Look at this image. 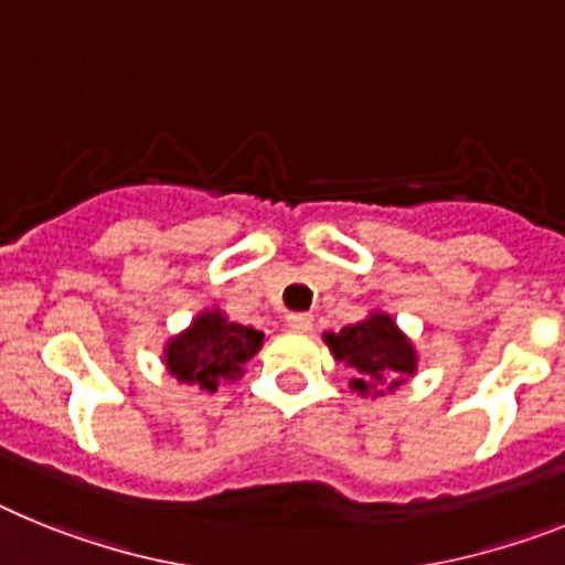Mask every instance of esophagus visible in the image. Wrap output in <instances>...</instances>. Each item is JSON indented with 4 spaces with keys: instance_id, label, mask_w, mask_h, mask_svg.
Returning a JSON list of instances; mask_svg holds the SVG:
<instances>
[{
    "instance_id": "obj_1",
    "label": "esophagus",
    "mask_w": 565,
    "mask_h": 565,
    "mask_svg": "<svg viewBox=\"0 0 565 565\" xmlns=\"http://www.w3.org/2000/svg\"><path fill=\"white\" fill-rule=\"evenodd\" d=\"M287 323L298 332H310L312 330V316H310V312H289Z\"/></svg>"
}]
</instances>
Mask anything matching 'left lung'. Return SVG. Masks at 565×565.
Listing matches in <instances>:
<instances>
[{
  "label": "left lung",
  "instance_id": "left-lung-1",
  "mask_svg": "<svg viewBox=\"0 0 565 565\" xmlns=\"http://www.w3.org/2000/svg\"><path fill=\"white\" fill-rule=\"evenodd\" d=\"M323 341L335 361L355 370L350 386L358 392H370L372 384H384V381L392 392L404 384V377L415 375V366H418L412 343L384 312H372L361 323L343 327L338 335L327 332Z\"/></svg>",
  "mask_w": 565,
  "mask_h": 565
}]
</instances>
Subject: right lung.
Masks as SVG:
<instances>
[{
  "instance_id": "1",
  "label": "right lung",
  "mask_w": 565,
  "mask_h": 565,
  "mask_svg": "<svg viewBox=\"0 0 565 565\" xmlns=\"http://www.w3.org/2000/svg\"><path fill=\"white\" fill-rule=\"evenodd\" d=\"M264 332L227 321L218 310L201 312L190 330L167 343L164 361L181 384H199L215 392L224 381L242 375L244 364L262 350Z\"/></svg>"
}]
</instances>
